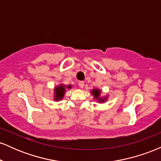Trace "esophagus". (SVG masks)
I'll return each instance as SVG.
<instances>
[{"instance_id": "obj_1", "label": "esophagus", "mask_w": 161, "mask_h": 161, "mask_svg": "<svg viewBox=\"0 0 161 161\" xmlns=\"http://www.w3.org/2000/svg\"><path fill=\"white\" fill-rule=\"evenodd\" d=\"M84 82H83V81H80V82H79V88H82L83 87H84Z\"/></svg>"}]
</instances>
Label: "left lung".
Wrapping results in <instances>:
<instances>
[{"label": "left lung", "mask_w": 161, "mask_h": 161, "mask_svg": "<svg viewBox=\"0 0 161 161\" xmlns=\"http://www.w3.org/2000/svg\"><path fill=\"white\" fill-rule=\"evenodd\" d=\"M92 94L93 95L94 97L96 100H97L98 102H104L105 101L107 100V97H100V95H101V91L99 89H93L92 91Z\"/></svg>", "instance_id": "8db88e82"}]
</instances>
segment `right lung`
Instances as JSON below:
<instances>
[{
  "mask_svg": "<svg viewBox=\"0 0 161 161\" xmlns=\"http://www.w3.org/2000/svg\"><path fill=\"white\" fill-rule=\"evenodd\" d=\"M66 88H71V86H64V85H60V86L55 87L54 88V100L55 101H60V100H62L63 97H64V94H65V92Z\"/></svg>",
  "mask_w": 161,
  "mask_h": 161,
  "instance_id": "add662e5",
  "label": "right lung"
}]
</instances>
